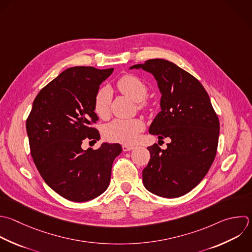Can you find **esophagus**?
I'll return each instance as SVG.
<instances>
[{
	"label": "esophagus",
	"instance_id": "34e87169",
	"mask_svg": "<svg viewBox=\"0 0 252 252\" xmlns=\"http://www.w3.org/2000/svg\"><path fill=\"white\" fill-rule=\"evenodd\" d=\"M122 149L124 152H128V151H132L135 149V146H131V145H123Z\"/></svg>",
	"mask_w": 252,
	"mask_h": 252
}]
</instances>
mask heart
<instances>
[{"mask_svg": "<svg viewBox=\"0 0 252 252\" xmlns=\"http://www.w3.org/2000/svg\"><path fill=\"white\" fill-rule=\"evenodd\" d=\"M117 88L120 93L138 102L140 108L145 107L146 103L143 101V99L148 94V87L141 79L132 75L123 76L118 80ZM110 101L111 93L109 89L101 88L94 96V113L100 118H105L109 113ZM144 129L145 123L140 118L114 119L104 126L103 136L110 142L132 144L136 142L139 134Z\"/></svg>", "mask_w": 252, "mask_h": 252, "instance_id": "1", "label": "heart"}]
</instances>
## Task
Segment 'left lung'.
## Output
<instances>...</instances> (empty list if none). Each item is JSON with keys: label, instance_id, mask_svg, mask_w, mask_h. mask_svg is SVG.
<instances>
[{"label": "left lung", "instance_id": "obj_1", "mask_svg": "<svg viewBox=\"0 0 252 252\" xmlns=\"http://www.w3.org/2000/svg\"><path fill=\"white\" fill-rule=\"evenodd\" d=\"M130 69L151 73L160 92V111L149 132L167 148L148 147L151 158L143 170L150 192L164 198L180 197L196 187L210 169L217 153L220 123L210 97L192 75L163 59H151Z\"/></svg>", "mask_w": 252, "mask_h": 252}]
</instances>
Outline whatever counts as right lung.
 <instances>
[{"mask_svg": "<svg viewBox=\"0 0 252 252\" xmlns=\"http://www.w3.org/2000/svg\"><path fill=\"white\" fill-rule=\"evenodd\" d=\"M113 68L72 67L62 72L36 95L27 120L33 161L56 193L74 202H86L108 187L112 163L122 152L119 144L82 149L85 139L99 140L91 126L98 120L94 100Z\"/></svg>", "mask_w": 252, "mask_h": 252, "instance_id": "1", "label": "right lung"}]
</instances>
